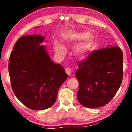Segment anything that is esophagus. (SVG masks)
I'll list each match as a JSON object with an SVG mask.
<instances>
[{
  "label": "esophagus",
  "instance_id": "esophagus-1",
  "mask_svg": "<svg viewBox=\"0 0 132 132\" xmlns=\"http://www.w3.org/2000/svg\"><path fill=\"white\" fill-rule=\"evenodd\" d=\"M65 71L69 76H70L71 75V73H72V70H71V69L70 68H66L65 69Z\"/></svg>",
  "mask_w": 132,
  "mask_h": 132
}]
</instances>
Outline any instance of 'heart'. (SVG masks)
<instances>
[{"label": "heart", "instance_id": "1", "mask_svg": "<svg viewBox=\"0 0 132 132\" xmlns=\"http://www.w3.org/2000/svg\"><path fill=\"white\" fill-rule=\"evenodd\" d=\"M62 39L64 44L68 45L84 40L81 44L78 45L75 50V54L80 58H83L88 54L94 42L93 37L90 35V32L86 31H70L63 35ZM53 47L56 53L58 55L63 56L66 53L65 46L57 41H55Z\"/></svg>", "mask_w": 132, "mask_h": 132}]
</instances>
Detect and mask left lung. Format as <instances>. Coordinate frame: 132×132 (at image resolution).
<instances>
[{
  "mask_svg": "<svg viewBox=\"0 0 132 132\" xmlns=\"http://www.w3.org/2000/svg\"><path fill=\"white\" fill-rule=\"evenodd\" d=\"M123 59L120 48L108 45L79 62L75 75L79 82L77 97L82 106L96 108L112 99L122 83Z\"/></svg>",
  "mask_w": 132,
  "mask_h": 132,
  "instance_id": "left-lung-1",
  "label": "left lung"
}]
</instances>
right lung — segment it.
<instances>
[{
  "label": "right lung",
  "instance_id": "obj_1",
  "mask_svg": "<svg viewBox=\"0 0 132 132\" xmlns=\"http://www.w3.org/2000/svg\"><path fill=\"white\" fill-rule=\"evenodd\" d=\"M45 38L39 35H24L15 42L9 63L12 90L19 100L32 110L52 106L58 90L68 75L60 64L51 61Z\"/></svg>",
  "mask_w": 132,
  "mask_h": 132
}]
</instances>
